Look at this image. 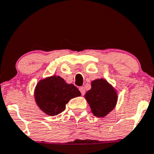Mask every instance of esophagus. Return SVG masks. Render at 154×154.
I'll list each match as a JSON object with an SVG mask.
<instances>
[{"instance_id":"esophagus-1","label":"esophagus","mask_w":154,"mask_h":154,"mask_svg":"<svg viewBox=\"0 0 154 154\" xmlns=\"http://www.w3.org/2000/svg\"><path fill=\"white\" fill-rule=\"evenodd\" d=\"M79 91H80L81 94H82V95H84L85 94V90L84 87H80V88H79Z\"/></svg>"}]
</instances>
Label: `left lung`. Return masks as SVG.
Instances as JSON below:
<instances>
[{"label":"left lung","mask_w":154,"mask_h":154,"mask_svg":"<svg viewBox=\"0 0 154 154\" xmlns=\"http://www.w3.org/2000/svg\"><path fill=\"white\" fill-rule=\"evenodd\" d=\"M91 90H88L85 98L92 109L94 116L104 117L116 106L117 94L105 79L92 81Z\"/></svg>","instance_id":"1"}]
</instances>
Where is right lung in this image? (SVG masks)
Instances as JSON below:
<instances>
[{
	"label": "right lung",
	"mask_w": 154,
	"mask_h": 154,
	"mask_svg": "<svg viewBox=\"0 0 154 154\" xmlns=\"http://www.w3.org/2000/svg\"><path fill=\"white\" fill-rule=\"evenodd\" d=\"M80 95L77 87L67 84L59 76L41 80L35 90V100L38 106L51 116L61 113L65 110L69 100Z\"/></svg>",
	"instance_id": "1"
}]
</instances>
